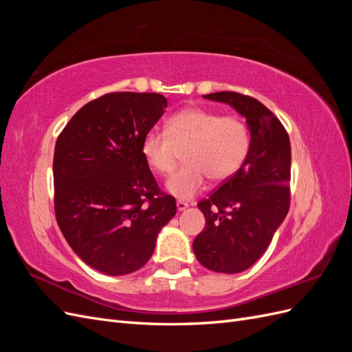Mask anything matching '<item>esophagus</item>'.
Segmentation results:
<instances>
[{
    "label": "esophagus",
    "instance_id": "34e87169",
    "mask_svg": "<svg viewBox=\"0 0 352 352\" xmlns=\"http://www.w3.org/2000/svg\"><path fill=\"white\" fill-rule=\"evenodd\" d=\"M176 207H177V211H184V210H186V208L189 207V204H188L186 201L179 199V201L176 202Z\"/></svg>",
    "mask_w": 352,
    "mask_h": 352
}]
</instances>
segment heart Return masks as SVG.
Returning a JSON list of instances; mask_svg holds the SVG:
<instances>
[{
  "instance_id": "heart-1",
  "label": "heart",
  "mask_w": 352,
  "mask_h": 352,
  "mask_svg": "<svg viewBox=\"0 0 352 352\" xmlns=\"http://www.w3.org/2000/svg\"><path fill=\"white\" fill-rule=\"evenodd\" d=\"M167 131L151 129L141 144L146 164L160 175L173 170L180 151L185 164L167 179L166 189L190 199L206 186L207 176L225 182L238 172L250 150V131L238 117L190 107L170 117Z\"/></svg>"
}]
</instances>
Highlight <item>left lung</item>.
<instances>
[{
  "label": "left lung",
  "mask_w": 352,
  "mask_h": 352,
  "mask_svg": "<svg viewBox=\"0 0 352 352\" xmlns=\"http://www.w3.org/2000/svg\"><path fill=\"white\" fill-rule=\"evenodd\" d=\"M204 98L229 104L243 116L251 141L238 172L198 202L206 229L192 248L206 269L241 273L267 250L289 211L291 142L280 120L258 100L229 91Z\"/></svg>",
  "instance_id": "1"
}]
</instances>
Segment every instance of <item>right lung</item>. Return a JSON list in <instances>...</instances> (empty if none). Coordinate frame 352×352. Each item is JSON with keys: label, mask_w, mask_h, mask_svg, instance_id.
Returning <instances> with one entry per match:
<instances>
[{"label": "right lung", "mask_w": 352, "mask_h": 352, "mask_svg": "<svg viewBox=\"0 0 352 352\" xmlns=\"http://www.w3.org/2000/svg\"><path fill=\"white\" fill-rule=\"evenodd\" d=\"M166 107L155 92L105 94L85 104L57 140V223L78 257L104 274L144 267L176 214V199L160 190L141 153Z\"/></svg>", "instance_id": "add662e5"}]
</instances>
